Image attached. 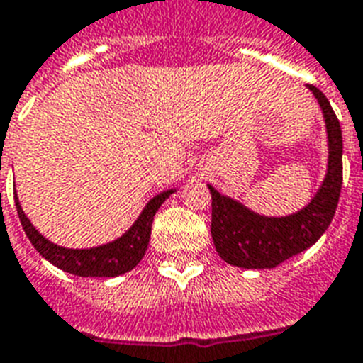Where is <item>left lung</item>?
<instances>
[{
    "label": "left lung",
    "mask_w": 363,
    "mask_h": 363,
    "mask_svg": "<svg viewBox=\"0 0 363 363\" xmlns=\"http://www.w3.org/2000/svg\"><path fill=\"white\" fill-rule=\"evenodd\" d=\"M308 89L319 102L328 138V166L311 201L289 216H263L208 184L212 196L211 233L218 255L240 268H274L313 246L328 229L343 182V138L328 99L317 87Z\"/></svg>",
    "instance_id": "left-lung-1"
}]
</instances>
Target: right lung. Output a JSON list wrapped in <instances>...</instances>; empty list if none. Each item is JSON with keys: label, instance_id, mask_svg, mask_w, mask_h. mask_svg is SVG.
I'll return each instance as SVG.
<instances>
[{"label": "right lung", "instance_id": "right-lung-1", "mask_svg": "<svg viewBox=\"0 0 363 363\" xmlns=\"http://www.w3.org/2000/svg\"><path fill=\"white\" fill-rule=\"evenodd\" d=\"M173 191H177L175 188L156 194L151 201L147 203L145 208L141 211L138 220L128 228V231L123 233L119 238H115L108 244H100L95 248L84 250L57 246L46 237H43L33 228V223L29 222V218L22 211V205H20L16 196H14V201H16V211H18L23 231L35 246V250L46 261L61 268L63 272L82 276V278H115V276H121V274L132 270L143 259L147 246H149V238H151V228L156 211L162 207V203L166 201Z\"/></svg>", "mask_w": 363, "mask_h": 363}]
</instances>
